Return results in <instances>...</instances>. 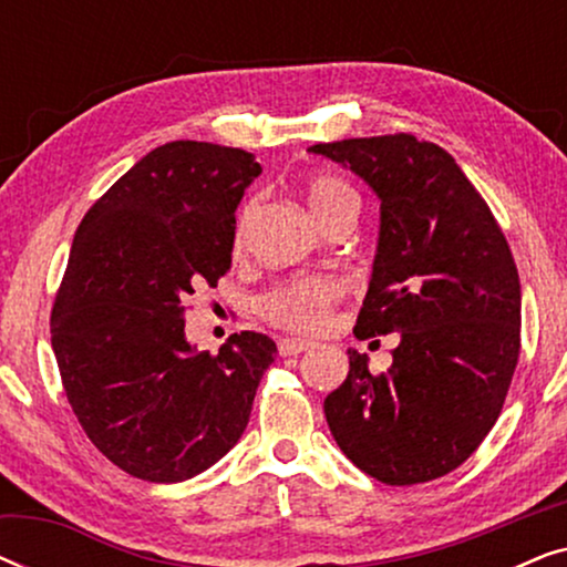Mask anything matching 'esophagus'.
I'll list each match as a JSON object with an SVG mask.
<instances>
[{
  "instance_id": "34e87169",
  "label": "esophagus",
  "mask_w": 567,
  "mask_h": 567,
  "mask_svg": "<svg viewBox=\"0 0 567 567\" xmlns=\"http://www.w3.org/2000/svg\"><path fill=\"white\" fill-rule=\"evenodd\" d=\"M312 348L309 340H299V338H281L278 340V353L281 355H297V353H305Z\"/></svg>"
}]
</instances>
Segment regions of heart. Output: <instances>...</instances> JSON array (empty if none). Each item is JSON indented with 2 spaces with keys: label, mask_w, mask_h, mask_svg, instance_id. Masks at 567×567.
Returning <instances> with one entry per match:
<instances>
[{
  "label": "heart",
  "mask_w": 567,
  "mask_h": 567,
  "mask_svg": "<svg viewBox=\"0 0 567 567\" xmlns=\"http://www.w3.org/2000/svg\"><path fill=\"white\" fill-rule=\"evenodd\" d=\"M307 206L317 221H322L332 208L355 204L353 190L338 177L317 175L305 188ZM247 221V208L237 221V243L243 239ZM340 297V284L330 276H297L291 281L276 286L260 299V315L276 328L291 332H317L328 322L330 309Z\"/></svg>",
  "instance_id": "b5f03b06"
}]
</instances>
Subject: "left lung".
Masks as SVG:
<instances>
[{"label":"left lung","instance_id":"left-lung-1","mask_svg":"<svg viewBox=\"0 0 567 567\" xmlns=\"http://www.w3.org/2000/svg\"><path fill=\"white\" fill-rule=\"evenodd\" d=\"M374 190L379 239L353 332H398L392 367L348 351L324 398L332 439L386 485L460 467L498 421L518 361L522 286L491 208L441 146L410 134L315 144Z\"/></svg>","mask_w":567,"mask_h":567}]
</instances>
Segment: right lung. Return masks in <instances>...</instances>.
Segmentation results:
<instances>
[{
  "label": "right lung",
  "mask_w": 567,
  "mask_h": 567,
  "mask_svg": "<svg viewBox=\"0 0 567 567\" xmlns=\"http://www.w3.org/2000/svg\"><path fill=\"white\" fill-rule=\"evenodd\" d=\"M250 152L157 146L84 214L51 312L69 405L92 444L146 483H183L237 444L276 359L262 332L219 353L185 338V305L231 266Z\"/></svg>",
  "instance_id": "add662e5"
}]
</instances>
